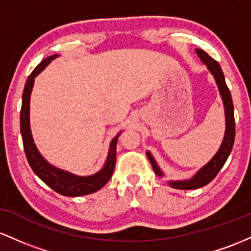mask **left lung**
<instances>
[{
  "label": "left lung",
  "mask_w": 251,
  "mask_h": 251,
  "mask_svg": "<svg viewBox=\"0 0 251 251\" xmlns=\"http://www.w3.org/2000/svg\"><path fill=\"white\" fill-rule=\"evenodd\" d=\"M196 52L202 63L206 65V67L209 69V71L212 73L213 77H215L217 86H218L219 89V94H221L222 100H223L225 110V135L223 142H222L221 147H219L216 155L213 156L204 167H201V170L197 172L192 178L188 180H180V181H168V184H170L172 187L178 188V190H196V188L205 186V185L209 184L210 181H212V180L215 179V176L218 174V172L221 171L222 167L224 166L227 156L231 153L233 141H235L233 103L231 94H230V90L226 86V83H225L224 73L222 71L221 65L217 63L215 59L211 58L205 50L197 49ZM146 154H147L149 162L151 163V167H153L156 176H163L162 171L159 168V166H157L154 157L151 156V154L149 153V151H147Z\"/></svg>",
  "instance_id": "left-lung-1"
}]
</instances>
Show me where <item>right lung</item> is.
I'll return each mask as SVG.
<instances>
[{
	"label": "right lung",
	"instance_id": "1",
	"mask_svg": "<svg viewBox=\"0 0 251 251\" xmlns=\"http://www.w3.org/2000/svg\"><path fill=\"white\" fill-rule=\"evenodd\" d=\"M58 57V54L50 55L41 61L38 66L35 67L34 71L30 73L29 77L27 78L26 85H25L24 94H22V106L21 112H20V129H21L22 142H24L25 153L28 160V163L32 167V170L36 176L40 178L47 186H50L53 191L63 194L66 197H79L85 196L97 192L100 190L106 182L110 180L114 173L115 163H116V145L117 139L120 134L116 135L110 142V148H109L108 157L104 163V167L97 173L92 174L89 176H78L75 174L69 173V172L59 170L50 163H49L39 151L35 147V143L33 141L32 133H30L29 125V100L30 94H32L33 85H34V79L36 75L40 73L45 67L49 65L53 59Z\"/></svg>",
	"mask_w": 251,
	"mask_h": 251
}]
</instances>
